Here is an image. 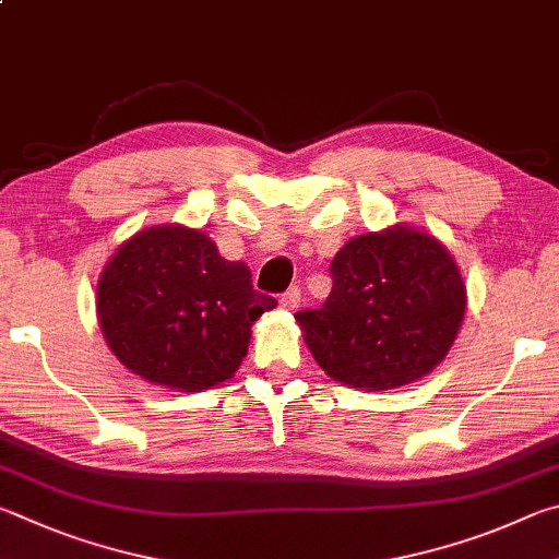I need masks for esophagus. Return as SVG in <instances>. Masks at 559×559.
<instances>
[{
  "label": "esophagus",
  "instance_id": "obj_1",
  "mask_svg": "<svg viewBox=\"0 0 559 559\" xmlns=\"http://www.w3.org/2000/svg\"><path fill=\"white\" fill-rule=\"evenodd\" d=\"M299 301H301V289L299 287H289L285 295L280 297L282 309H287V311H295L299 307Z\"/></svg>",
  "mask_w": 559,
  "mask_h": 559
}]
</instances>
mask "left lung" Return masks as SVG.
I'll return each mask as SVG.
<instances>
[{
  "instance_id": "1",
  "label": "left lung",
  "mask_w": 559,
  "mask_h": 559,
  "mask_svg": "<svg viewBox=\"0 0 559 559\" xmlns=\"http://www.w3.org/2000/svg\"><path fill=\"white\" fill-rule=\"evenodd\" d=\"M331 295L295 319L338 383L393 390L442 364L466 311V287L435 235L393 225L348 240L331 262Z\"/></svg>"
}]
</instances>
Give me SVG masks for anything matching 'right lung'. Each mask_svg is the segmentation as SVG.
Masks as SVG:
<instances>
[{"instance_id": "right-lung-1", "label": "right lung", "mask_w": 559, "mask_h": 559, "mask_svg": "<svg viewBox=\"0 0 559 559\" xmlns=\"http://www.w3.org/2000/svg\"><path fill=\"white\" fill-rule=\"evenodd\" d=\"M277 299L209 235L154 225L122 242L97 280V319L120 364L154 385L201 393L233 378L250 326Z\"/></svg>"}]
</instances>
